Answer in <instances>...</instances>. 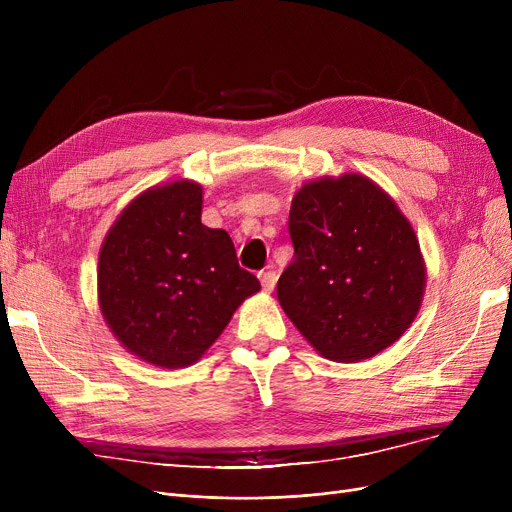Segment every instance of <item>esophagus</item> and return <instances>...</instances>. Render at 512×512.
Wrapping results in <instances>:
<instances>
[{
    "mask_svg": "<svg viewBox=\"0 0 512 512\" xmlns=\"http://www.w3.org/2000/svg\"><path fill=\"white\" fill-rule=\"evenodd\" d=\"M259 280H261V286H263L265 292H272L274 286H276L278 276H276L274 270H263V272H259Z\"/></svg>",
    "mask_w": 512,
    "mask_h": 512,
    "instance_id": "34e87169",
    "label": "esophagus"
}]
</instances>
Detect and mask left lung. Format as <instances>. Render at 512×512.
Wrapping results in <instances>:
<instances>
[{
    "label": "left lung",
    "mask_w": 512,
    "mask_h": 512,
    "mask_svg": "<svg viewBox=\"0 0 512 512\" xmlns=\"http://www.w3.org/2000/svg\"><path fill=\"white\" fill-rule=\"evenodd\" d=\"M292 263L278 301L326 359L353 363L396 342L419 311L425 267L411 224L359 174L305 184L292 199Z\"/></svg>",
    "instance_id": "obj_1"
}]
</instances>
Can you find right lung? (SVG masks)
I'll list each match as a JSON object with an SVG mask.
<instances>
[{
  "label": "right lung",
  "instance_id": "right-lung-1",
  "mask_svg": "<svg viewBox=\"0 0 512 512\" xmlns=\"http://www.w3.org/2000/svg\"><path fill=\"white\" fill-rule=\"evenodd\" d=\"M195 182L151 188L107 232L99 305L130 353L157 367L193 365L261 284L222 228L201 224Z\"/></svg>",
  "mask_w": 512,
  "mask_h": 512
}]
</instances>
